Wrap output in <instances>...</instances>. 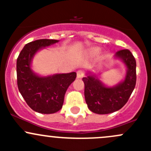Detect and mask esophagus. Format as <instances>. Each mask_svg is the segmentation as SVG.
I'll list each match as a JSON object with an SVG mask.
<instances>
[{
  "instance_id": "obj_1",
  "label": "esophagus",
  "mask_w": 151,
  "mask_h": 151,
  "mask_svg": "<svg viewBox=\"0 0 151 151\" xmlns=\"http://www.w3.org/2000/svg\"><path fill=\"white\" fill-rule=\"evenodd\" d=\"M84 75H85L84 70L80 69V70H78V71H77V78H82V77H84Z\"/></svg>"
}]
</instances>
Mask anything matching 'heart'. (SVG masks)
<instances>
[{"label": "heart", "mask_w": 151, "mask_h": 151, "mask_svg": "<svg viewBox=\"0 0 151 151\" xmlns=\"http://www.w3.org/2000/svg\"><path fill=\"white\" fill-rule=\"evenodd\" d=\"M93 52L94 53H97V52H99V49H97V48H94L93 50Z\"/></svg>", "instance_id": "1"}]
</instances>
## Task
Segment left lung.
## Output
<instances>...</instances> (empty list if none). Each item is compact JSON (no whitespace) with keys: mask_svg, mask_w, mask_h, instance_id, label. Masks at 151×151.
Returning a JSON list of instances; mask_svg holds the SVG:
<instances>
[{"mask_svg":"<svg viewBox=\"0 0 151 151\" xmlns=\"http://www.w3.org/2000/svg\"><path fill=\"white\" fill-rule=\"evenodd\" d=\"M127 67L125 80L115 86L106 87L96 76L83 77L85 99L88 107L96 114L104 115L119 110L129 100L137 81L136 60L129 50H121L115 53Z\"/></svg>","mask_w":151,"mask_h":151,"instance_id":"left-lung-1","label":"left lung"}]
</instances>
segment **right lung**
Segmentation results:
<instances>
[{"mask_svg":"<svg viewBox=\"0 0 151 151\" xmlns=\"http://www.w3.org/2000/svg\"><path fill=\"white\" fill-rule=\"evenodd\" d=\"M58 42L55 39H39L25 45L17 60V86L27 104L33 110L52 114L62 108L67 88L74 81L77 74H58L40 77L30 68L36 52L42 47Z\"/></svg>","mask_w":151,"mask_h":151,"instance_id":"add662e5","label":"right lung"}]
</instances>
